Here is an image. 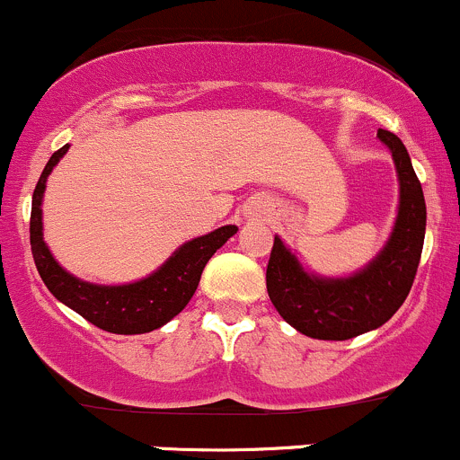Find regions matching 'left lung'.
I'll list each match as a JSON object with an SVG mask.
<instances>
[{"label": "left lung", "mask_w": 460, "mask_h": 460, "mask_svg": "<svg viewBox=\"0 0 460 460\" xmlns=\"http://www.w3.org/2000/svg\"><path fill=\"white\" fill-rule=\"evenodd\" d=\"M390 148L399 177V212L381 252L349 277L310 272L295 252L274 236L265 286L279 314L301 334L321 341H345L381 328L403 305L414 283L425 239L423 188L411 168L403 141L378 130Z\"/></svg>", "instance_id": "8db88e82"}]
</instances>
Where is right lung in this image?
<instances>
[{"label": "right lung", "instance_id": "obj_1", "mask_svg": "<svg viewBox=\"0 0 460 460\" xmlns=\"http://www.w3.org/2000/svg\"><path fill=\"white\" fill-rule=\"evenodd\" d=\"M68 148L70 146L66 144L49 159L32 192L31 248L37 272L57 301L68 305L97 328L112 334L153 332L172 321L188 305L206 263L239 228L224 226V228L186 241L165 259V263H161L153 274L139 281L121 283V286H99V283L84 281L57 263L44 241V224H41L46 181L59 159L68 153Z\"/></svg>", "mask_w": 460, "mask_h": 460}]
</instances>
